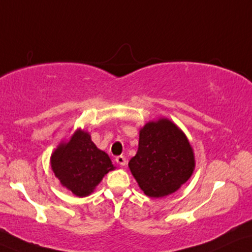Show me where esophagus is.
<instances>
[{"label": "esophagus", "instance_id": "34e87169", "mask_svg": "<svg viewBox=\"0 0 252 252\" xmlns=\"http://www.w3.org/2000/svg\"><path fill=\"white\" fill-rule=\"evenodd\" d=\"M115 160H116L117 164L121 165V166H124V165L126 164V157H124V156H117Z\"/></svg>", "mask_w": 252, "mask_h": 252}]
</instances>
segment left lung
Instances as JSON below:
<instances>
[{"instance_id":"obj_1","label":"left lung","mask_w":252,"mask_h":252,"mask_svg":"<svg viewBox=\"0 0 252 252\" xmlns=\"http://www.w3.org/2000/svg\"><path fill=\"white\" fill-rule=\"evenodd\" d=\"M129 167L146 195L161 197L176 192L192 176L193 150L171 121L149 122L139 132L138 151Z\"/></svg>"}]
</instances>
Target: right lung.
Instances as JSON below:
<instances>
[{
	"label": "right lung",
	"mask_w": 252,
	"mask_h": 252,
	"mask_svg": "<svg viewBox=\"0 0 252 252\" xmlns=\"http://www.w3.org/2000/svg\"><path fill=\"white\" fill-rule=\"evenodd\" d=\"M51 166L63 186L78 196L93 192L104 174L114 170L109 156L98 150L91 136L81 130L53 152Z\"/></svg>",
	"instance_id": "obj_1"
}]
</instances>
